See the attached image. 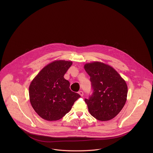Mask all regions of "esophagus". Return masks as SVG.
I'll use <instances>...</instances> for the list:
<instances>
[{"instance_id": "esophagus-1", "label": "esophagus", "mask_w": 153, "mask_h": 153, "mask_svg": "<svg viewBox=\"0 0 153 153\" xmlns=\"http://www.w3.org/2000/svg\"><path fill=\"white\" fill-rule=\"evenodd\" d=\"M78 93H79V94L81 96H82L83 95H84V93H83V92H82V91H80Z\"/></svg>"}]
</instances>
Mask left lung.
Listing matches in <instances>:
<instances>
[{"mask_svg":"<svg viewBox=\"0 0 153 153\" xmlns=\"http://www.w3.org/2000/svg\"><path fill=\"white\" fill-rule=\"evenodd\" d=\"M90 76L92 94L85 99L89 112L101 121L116 117L123 108L127 96V85L111 66L94 62L84 65Z\"/></svg>","mask_w":153,"mask_h":153,"instance_id":"left-lung-1","label":"left lung"}]
</instances>
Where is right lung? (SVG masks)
<instances>
[{
	"mask_svg": "<svg viewBox=\"0 0 153 153\" xmlns=\"http://www.w3.org/2000/svg\"><path fill=\"white\" fill-rule=\"evenodd\" d=\"M71 61H56L44 67L29 87L30 101L39 117L49 121L64 117L80 95L72 91L64 77Z\"/></svg>",
	"mask_w": 153,
	"mask_h": 153,
	"instance_id": "right-lung-1",
	"label": "right lung"
}]
</instances>
